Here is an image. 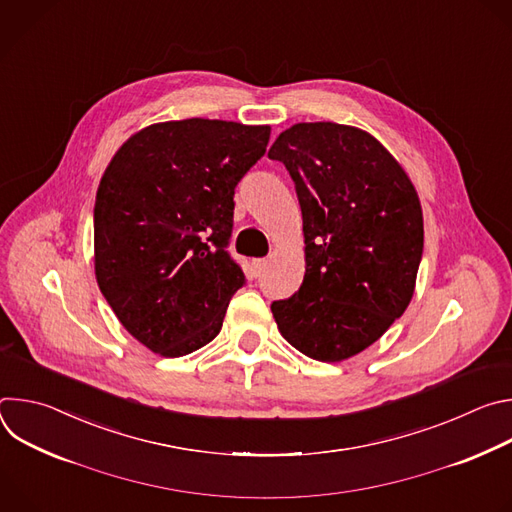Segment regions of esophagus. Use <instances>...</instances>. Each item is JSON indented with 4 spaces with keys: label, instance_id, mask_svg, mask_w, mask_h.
Wrapping results in <instances>:
<instances>
[{
    "label": "esophagus",
    "instance_id": "1",
    "mask_svg": "<svg viewBox=\"0 0 512 512\" xmlns=\"http://www.w3.org/2000/svg\"><path fill=\"white\" fill-rule=\"evenodd\" d=\"M267 267V259H255V271L261 273Z\"/></svg>",
    "mask_w": 512,
    "mask_h": 512
}]
</instances>
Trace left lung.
Listing matches in <instances>:
<instances>
[{
	"instance_id": "left-lung-1",
	"label": "left lung",
	"mask_w": 512,
	"mask_h": 512,
	"mask_svg": "<svg viewBox=\"0 0 512 512\" xmlns=\"http://www.w3.org/2000/svg\"><path fill=\"white\" fill-rule=\"evenodd\" d=\"M267 156L296 184L306 243L304 281L271 304L273 318L302 354L346 360L377 342L413 298L419 196L399 162L358 127L296 123Z\"/></svg>"
}]
</instances>
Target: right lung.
Wrapping results in <instances>:
<instances>
[{
	"label": "right lung",
	"instance_id": "1",
	"mask_svg": "<svg viewBox=\"0 0 512 512\" xmlns=\"http://www.w3.org/2000/svg\"><path fill=\"white\" fill-rule=\"evenodd\" d=\"M269 125L154 123L109 162L95 200V275L123 328L184 356L223 328L245 273L227 247L235 188L261 160Z\"/></svg>",
	"mask_w": 512,
	"mask_h": 512
}]
</instances>
